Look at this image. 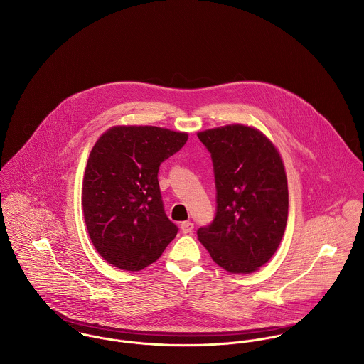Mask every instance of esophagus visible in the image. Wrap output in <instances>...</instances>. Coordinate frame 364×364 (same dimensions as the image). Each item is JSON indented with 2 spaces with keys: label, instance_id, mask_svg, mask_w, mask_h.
I'll use <instances>...</instances> for the list:
<instances>
[{
  "label": "esophagus",
  "instance_id": "1",
  "mask_svg": "<svg viewBox=\"0 0 364 364\" xmlns=\"http://www.w3.org/2000/svg\"><path fill=\"white\" fill-rule=\"evenodd\" d=\"M193 223L192 221H183L182 224H181V230H182V232L183 234H189V232H192L193 231Z\"/></svg>",
  "mask_w": 364,
  "mask_h": 364
}]
</instances>
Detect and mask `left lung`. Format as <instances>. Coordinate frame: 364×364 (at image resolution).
Returning a JSON list of instances; mask_svg holds the SVG:
<instances>
[{"instance_id":"1","label":"left lung","mask_w":364,"mask_h":364,"mask_svg":"<svg viewBox=\"0 0 364 364\" xmlns=\"http://www.w3.org/2000/svg\"><path fill=\"white\" fill-rule=\"evenodd\" d=\"M215 178L217 213L198 230L220 267L254 273L277 251L287 223L289 189L276 146L252 126L225 124L198 133Z\"/></svg>"}]
</instances>
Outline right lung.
<instances>
[{
	"mask_svg": "<svg viewBox=\"0 0 364 364\" xmlns=\"http://www.w3.org/2000/svg\"><path fill=\"white\" fill-rule=\"evenodd\" d=\"M186 140L185 132L156 126H113L94 144L81 206L94 248L112 266L141 270L176 237L162 206L158 169Z\"/></svg>",
	"mask_w": 364,
	"mask_h": 364,
	"instance_id": "add662e5",
	"label": "right lung"
}]
</instances>
